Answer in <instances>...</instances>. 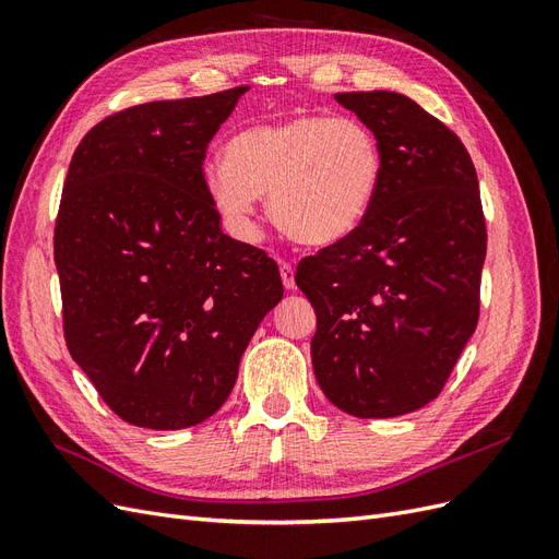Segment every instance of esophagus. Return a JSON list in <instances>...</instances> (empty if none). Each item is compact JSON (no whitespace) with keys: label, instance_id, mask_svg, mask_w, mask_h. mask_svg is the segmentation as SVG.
I'll use <instances>...</instances> for the list:
<instances>
[{"label":"esophagus","instance_id":"34e87169","mask_svg":"<svg viewBox=\"0 0 559 559\" xmlns=\"http://www.w3.org/2000/svg\"><path fill=\"white\" fill-rule=\"evenodd\" d=\"M280 275L286 289H296V277H294V265L289 261H280Z\"/></svg>","mask_w":559,"mask_h":559}]
</instances>
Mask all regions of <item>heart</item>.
Segmentation results:
<instances>
[{"label": "heart", "mask_w": 559, "mask_h": 559, "mask_svg": "<svg viewBox=\"0 0 559 559\" xmlns=\"http://www.w3.org/2000/svg\"><path fill=\"white\" fill-rule=\"evenodd\" d=\"M212 205L242 240L257 235V195H270L273 222L310 247L357 230L382 181V151L357 118L296 114L230 138L226 160L202 170Z\"/></svg>", "instance_id": "1"}]
</instances>
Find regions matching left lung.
Here are the masks:
<instances>
[{"label":"left lung","instance_id":"obj_1","mask_svg":"<svg viewBox=\"0 0 559 559\" xmlns=\"http://www.w3.org/2000/svg\"><path fill=\"white\" fill-rule=\"evenodd\" d=\"M382 151V181L349 238L298 263L317 312L314 376L354 417H396L441 394L476 331L487 230L462 140L411 97L337 93Z\"/></svg>","mask_w":559,"mask_h":559}]
</instances>
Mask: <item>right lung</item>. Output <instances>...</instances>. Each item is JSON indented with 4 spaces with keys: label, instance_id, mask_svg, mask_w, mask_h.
I'll list each match as a JSON object with an SVG mask.
<instances>
[{
    "label": "right lung",
    "instance_id": "1",
    "mask_svg": "<svg viewBox=\"0 0 559 559\" xmlns=\"http://www.w3.org/2000/svg\"><path fill=\"white\" fill-rule=\"evenodd\" d=\"M247 91L123 109L72 156L53 238L64 341L134 427L212 417L282 300L277 263L228 238L202 181L207 144Z\"/></svg>",
    "mask_w": 559,
    "mask_h": 559
}]
</instances>
